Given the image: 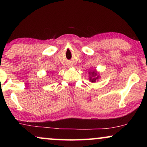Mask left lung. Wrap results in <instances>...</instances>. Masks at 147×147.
Returning <instances> with one entry per match:
<instances>
[{
	"instance_id": "1",
	"label": "left lung",
	"mask_w": 147,
	"mask_h": 147,
	"mask_svg": "<svg viewBox=\"0 0 147 147\" xmlns=\"http://www.w3.org/2000/svg\"><path fill=\"white\" fill-rule=\"evenodd\" d=\"M88 74L89 80H90V82H92V83H95V82H96V81H97L99 78H100L99 72H97V70H96V69L90 70V71L88 72Z\"/></svg>"
}]
</instances>
